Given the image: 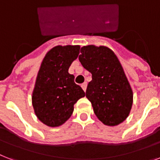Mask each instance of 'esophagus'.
Returning a JSON list of instances; mask_svg holds the SVG:
<instances>
[{
    "label": "esophagus",
    "mask_w": 160,
    "mask_h": 160,
    "mask_svg": "<svg viewBox=\"0 0 160 160\" xmlns=\"http://www.w3.org/2000/svg\"><path fill=\"white\" fill-rule=\"evenodd\" d=\"M81 88H82L83 90L85 92V90H86V88H87V83H83V84H81Z\"/></svg>",
    "instance_id": "esophagus-1"
}]
</instances>
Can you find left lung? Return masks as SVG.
<instances>
[{
  "instance_id": "left-lung-1",
  "label": "left lung",
  "mask_w": 160,
  "mask_h": 160,
  "mask_svg": "<svg viewBox=\"0 0 160 160\" xmlns=\"http://www.w3.org/2000/svg\"><path fill=\"white\" fill-rule=\"evenodd\" d=\"M79 60L92 74L86 89L96 117L104 125H119L129 116L133 92L120 61L105 46L88 45L80 49Z\"/></svg>"
}]
</instances>
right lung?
<instances>
[{
  "instance_id": "right-lung-1",
  "label": "right lung",
  "mask_w": 160,
  "mask_h": 160,
  "mask_svg": "<svg viewBox=\"0 0 160 160\" xmlns=\"http://www.w3.org/2000/svg\"><path fill=\"white\" fill-rule=\"evenodd\" d=\"M79 45L56 46L48 51L38 72L32 93L35 115L48 127L64 124L72 115L74 104L85 96L75 83V76L68 72L78 58Z\"/></svg>"
}]
</instances>
